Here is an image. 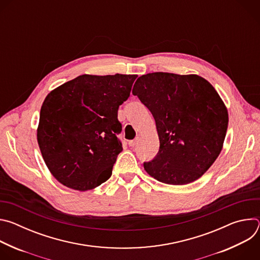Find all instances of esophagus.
I'll use <instances>...</instances> for the list:
<instances>
[{
  "instance_id": "esophagus-1",
  "label": "esophagus",
  "mask_w": 260,
  "mask_h": 260,
  "mask_svg": "<svg viewBox=\"0 0 260 260\" xmlns=\"http://www.w3.org/2000/svg\"><path fill=\"white\" fill-rule=\"evenodd\" d=\"M138 142H139V138H136L135 140H132V141H129V142H128V145H129L131 147H135V146H137Z\"/></svg>"
}]
</instances>
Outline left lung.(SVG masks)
Segmentation results:
<instances>
[{"mask_svg":"<svg viewBox=\"0 0 260 260\" xmlns=\"http://www.w3.org/2000/svg\"><path fill=\"white\" fill-rule=\"evenodd\" d=\"M133 94L152 113L159 138L145 171L171 185L201 178L220 154L229 125L228 109L211 83L199 75L155 72L139 77Z\"/></svg>","mask_w":260,"mask_h":260,"instance_id":"left-lung-1","label":"left lung"}]
</instances>
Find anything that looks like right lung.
<instances>
[{
  "instance_id": "obj_1",
  "label": "right lung",
  "mask_w": 260,
  "mask_h": 260,
  "mask_svg": "<svg viewBox=\"0 0 260 260\" xmlns=\"http://www.w3.org/2000/svg\"><path fill=\"white\" fill-rule=\"evenodd\" d=\"M137 75H81L46 96L37 139L43 159L64 186L86 191L112 175L122 151L118 108Z\"/></svg>"
}]
</instances>
